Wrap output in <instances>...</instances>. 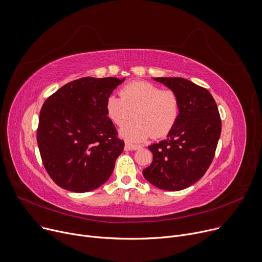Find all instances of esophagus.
Wrapping results in <instances>:
<instances>
[{"mask_svg":"<svg viewBox=\"0 0 262 262\" xmlns=\"http://www.w3.org/2000/svg\"><path fill=\"white\" fill-rule=\"evenodd\" d=\"M141 145L139 144H133L130 142H125V149L129 150V151H135V150H138L140 149Z\"/></svg>","mask_w":262,"mask_h":262,"instance_id":"1","label":"esophagus"}]
</instances>
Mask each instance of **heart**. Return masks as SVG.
I'll return each mask as SVG.
<instances>
[{"instance_id":"b5f03b06","label":"heart","mask_w":262,"mask_h":262,"mask_svg":"<svg viewBox=\"0 0 262 262\" xmlns=\"http://www.w3.org/2000/svg\"><path fill=\"white\" fill-rule=\"evenodd\" d=\"M120 96L109 95L106 113L118 126L125 124L120 135L138 142L149 137L162 138L172 130L180 116V99L172 90H163L154 83L134 81L120 90Z\"/></svg>"}]
</instances>
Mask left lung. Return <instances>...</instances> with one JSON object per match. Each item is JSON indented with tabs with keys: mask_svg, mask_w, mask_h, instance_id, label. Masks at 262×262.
Here are the masks:
<instances>
[{
	"mask_svg": "<svg viewBox=\"0 0 262 262\" xmlns=\"http://www.w3.org/2000/svg\"><path fill=\"white\" fill-rule=\"evenodd\" d=\"M180 99V116L167 139L149 146L152 164L143 177L165 190H181L200 180L210 167L222 132L215 100L207 89L184 78H153Z\"/></svg>",
	"mask_w": 262,
	"mask_h": 262,
	"instance_id": "1",
	"label": "left lung"
}]
</instances>
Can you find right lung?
<instances>
[{
    "mask_svg": "<svg viewBox=\"0 0 262 262\" xmlns=\"http://www.w3.org/2000/svg\"><path fill=\"white\" fill-rule=\"evenodd\" d=\"M124 79L83 77L43 103L37 144L45 169L60 187L85 192L110 178L124 141L107 117L106 99Z\"/></svg>",
    "mask_w": 262,
    "mask_h": 262,
    "instance_id": "right-lung-1",
    "label": "right lung"
}]
</instances>
